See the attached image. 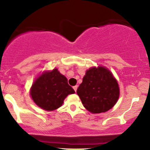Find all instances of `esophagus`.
I'll use <instances>...</instances> for the list:
<instances>
[{
	"label": "esophagus",
	"instance_id": "obj_1",
	"mask_svg": "<svg viewBox=\"0 0 150 150\" xmlns=\"http://www.w3.org/2000/svg\"><path fill=\"white\" fill-rule=\"evenodd\" d=\"M73 89H74V90H75V92H76V91H77V85H75V86H74V87H73Z\"/></svg>",
	"mask_w": 150,
	"mask_h": 150
}]
</instances>
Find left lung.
Segmentation results:
<instances>
[{
  "label": "left lung",
  "mask_w": 150,
  "mask_h": 150,
  "mask_svg": "<svg viewBox=\"0 0 150 150\" xmlns=\"http://www.w3.org/2000/svg\"><path fill=\"white\" fill-rule=\"evenodd\" d=\"M82 104L92 113L106 112L116 104L119 87L112 73L104 67L87 70L77 89Z\"/></svg>",
  "instance_id": "left-lung-1"
}]
</instances>
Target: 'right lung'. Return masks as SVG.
Returning a JSON list of instances; mask_svg holds the SVG:
<instances>
[{"instance_id": "add662e5", "label": "right lung", "mask_w": 150, "mask_h": 150, "mask_svg": "<svg viewBox=\"0 0 150 150\" xmlns=\"http://www.w3.org/2000/svg\"><path fill=\"white\" fill-rule=\"evenodd\" d=\"M75 90L68 85V80L57 69L45 72L34 82L30 94L39 107L53 111L63 104L65 98Z\"/></svg>"}]
</instances>
